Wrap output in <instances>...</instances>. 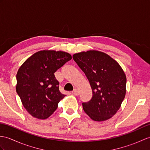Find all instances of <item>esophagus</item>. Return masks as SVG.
<instances>
[{
  "instance_id": "esophagus-1",
  "label": "esophagus",
  "mask_w": 150,
  "mask_h": 150,
  "mask_svg": "<svg viewBox=\"0 0 150 150\" xmlns=\"http://www.w3.org/2000/svg\"><path fill=\"white\" fill-rule=\"evenodd\" d=\"M71 93L73 94V95H75V96H77V95H79V91L76 89H75L74 91H73L72 92H71Z\"/></svg>"
}]
</instances>
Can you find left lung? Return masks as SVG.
Segmentation results:
<instances>
[{"label": "left lung", "mask_w": 150, "mask_h": 150, "mask_svg": "<svg viewBox=\"0 0 150 150\" xmlns=\"http://www.w3.org/2000/svg\"><path fill=\"white\" fill-rule=\"evenodd\" d=\"M73 59L92 89L91 100L82 103L83 110L94 121L109 120L119 110L125 96L127 78L123 69L109 55L99 51L75 54Z\"/></svg>", "instance_id": "8db88e82"}]
</instances>
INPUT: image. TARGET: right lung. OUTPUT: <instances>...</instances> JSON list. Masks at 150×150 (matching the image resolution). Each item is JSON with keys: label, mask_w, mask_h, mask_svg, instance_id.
Returning <instances> with one entry per match:
<instances>
[{"label": "right lung", "mask_w": 150, "mask_h": 150, "mask_svg": "<svg viewBox=\"0 0 150 150\" xmlns=\"http://www.w3.org/2000/svg\"><path fill=\"white\" fill-rule=\"evenodd\" d=\"M71 59L67 52H38L28 58L16 74V93L31 116L45 120L57 109L65 96L59 91L54 73Z\"/></svg>", "instance_id": "obj_1"}]
</instances>
